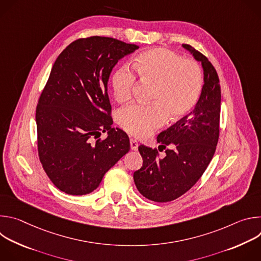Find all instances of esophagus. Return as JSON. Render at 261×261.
Here are the masks:
<instances>
[{"label":"esophagus","instance_id":"obj_1","mask_svg":"<svg viewBox=\"0 0 261 261\" xmlns=\"http://www.w3.org/2000/svg\"><path fill=\"white\" fill-rule=\"evenodd\" d=\"M130 146H131V150L136 151L137 148H138V142H137L135 139L131 138V139H130Z\"/></svg>","mask_w":261,"mask_h":261}]
</instances>
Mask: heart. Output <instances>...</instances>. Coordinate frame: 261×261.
Wrapping results in <instances>:
<instances>
[{"label": "heart", "mask_w": 261, "mask_h": 261, "mask_svg": "<svg viewBox=\"0 0 261 261\" xmlns=\"http://www.w3.org/2000/svg\"><path fill=\"white\" fill-rule=\"evenodd\" d=\"M133 65L140 80L154 84V89L151 94L153 104H131L120 110L119 123L129 134L146 138L166 123L167 115L171 121H176L195 106L203 84L202 71L196 61L156 47L141 53ZM111 85L115 98L124 102L132 97L136 76L124 65L114 73Z\"/></svg>", "instance_id": "1"}]
</instances>
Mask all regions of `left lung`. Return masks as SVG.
<instances>
[{
  "mask_svg": "<svg viewBox=\"0 0 261 261\" xmlns=\"http://www.w3.org/2000/svg\"><path fill=\"white\" fill-rule=\"evenodd\" d=\"M182 46L201 62L204 85L194 110L158 135L159 148L166 153L164 158L159 157L157 148L138 146L143 163L133 174L134 182L141 195L156 202L172 201L189 191L208 166L219 140L218 73L204 55L189 44ZM167 145L172 148L166 150Z\"/></svg>",
  "mask_w": 261,
  "mask_h": 261,
  "instance_id": "left-lung-1",
  "label": "left lung"
}]
</instances>
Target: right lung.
I'll return each instance as SVG.
<instances>
[{
    "label": "right lung",
    "instance_id": "1",
    "mask_svg": "<svg viewBox=\"0 0 261 261\" xmlns=\"http://www.w3.org/2000/svg\"><path fill=\"white\" fill-rule=\"evenodd\" d=\"M138 47L91 36L73 41L57 58L36 107V123L40 162L62 192H93L129 152L128 135L113 127L107 82L118 61ZM102 132L109 133L104 140Z\"/></svg>",
    "mask_w": 261,
    "mask_h": 261
}]
</instances>
